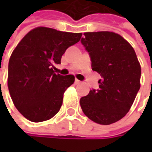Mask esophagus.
<instances>
[{
  "mask_svg": "<svg viewBox=\"0 0 152 152\" xmlns=\"http://www.w3.org/2000/svg\"><path fill=\"white\" fill-rule=\"evenodd\" d=\"M74 83H75V85H79V84H80V83H81V81H79V79H75V82H74Z\"/></svg>",
  "mask_w": 152,
  "mask_h": 152,
  "instance_id": "obj_1",
  "label": "esophagus"
}]
</instances>
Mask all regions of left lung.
<instances>
[{
    "label": "left lung",
    "mask_w": 152,
    "mask_h": 152,
    "mask_svg": "<svg viewBox=\"0 0 152 152\" xmlns=\"http://www.w3.org/2000/svg\"><path fill=\"white\" fill-rule=\"evenodd\" d=\"M81 43L89 52L92 70L99 73V89L80 99V106L93 122L108 125L122 119L140 88L141 67L132 45L109 31L86 32Z\"/></svg>",
    "instance_id": "1"
}]
</instances>
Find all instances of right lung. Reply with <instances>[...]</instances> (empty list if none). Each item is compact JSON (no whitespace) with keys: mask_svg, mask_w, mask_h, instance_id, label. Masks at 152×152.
<instances>
[{"mask_svg":"<svg viewBox=\"0 0 152 152\" xmlns=\"http://www.w3.org/2000/svg\"><path fill=\"white\" fill-rule=\"evenodd\" d=\"M81 36L82 33L37 27L16 46L9 60L7 85L14 106L25 118L39 123L59 112L63 94L75 78L56 74L54 65L61 63V56Z\"/></svg>","mask_w":152,"mask_h":152,"instance_id":"1","label":"right lung"}]
</instances>
